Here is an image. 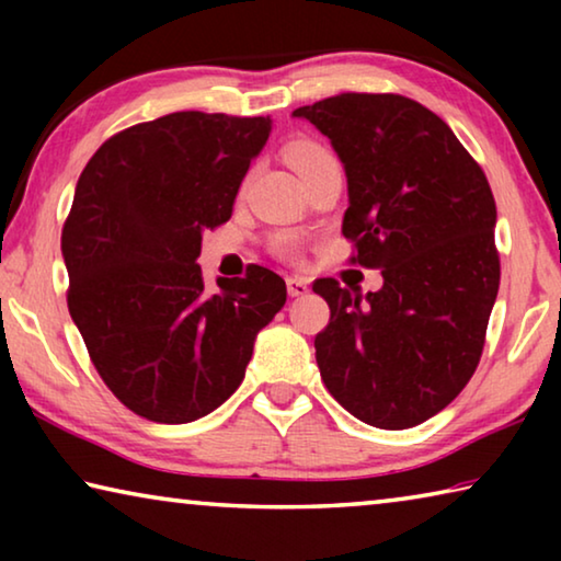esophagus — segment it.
<instances>
[{
	"instance_id": "1",
	"label": "esophagus",
	"mask_w": 561,
	"mask_h": 561,
	"mask_svg": "<svg viewBox=\"0 0 561 561\" xmlns=\"http://www.w3.org/2000/svg\"><path fill=\"white\" fill-rule=\"evenodd\" d=\"M287 291H289V297H304V294L309 291V279L287 277Z\"/></svg>"
}]
</instances>
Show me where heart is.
Here are the masks:
<instances>
[{
  "instance_id": "1",
  "label": "heart",
  "mask_w": 561,
  "mask_h": 561,
  "mask_svg": "<svg viewBox=\"0 0 561 561\" xmlns=\"http://www.w3.org/2000/svg\"><path fill=\"white\" fill-rule=\"evenodd\" d=\"M327 158H331L329 150L324 146H319V144H311V140H297V144H291L287 148L289 165L297 170L299 175L304 173V170H309L311 165H317V163H321V160H327ZM299 244H301L299 237L291 234V232L277 234L272 240L274 252H277L279 257H297Z\"/></svg>"
}]
</instances>
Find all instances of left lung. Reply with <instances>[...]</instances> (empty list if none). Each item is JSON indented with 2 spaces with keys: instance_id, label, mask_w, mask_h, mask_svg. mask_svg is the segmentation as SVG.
<instances>
[{
  "instance_id": "1",
  "label": "left lung",
  "mask_w": 561,
  "mask_h": 561,
  "mask_svg": "<svg viewBox=\"0 0 561 561\" xmlns=\"http://www.w3.org/2000/svg\"><path fill=\"white\" fill-rule=\"evenodd\" d=\"M341 158L351 264L381 270L360 297L317 279L331 317L314 339L329 393L374 428L440 413L480 364L500 289L495 197L448 123L398 93H339L294 111Z\"/></svg>"
}]
</instances>
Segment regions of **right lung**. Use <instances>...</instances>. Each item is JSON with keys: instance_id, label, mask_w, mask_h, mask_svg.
Wrapping results in <instances>:
<instances>
[{"instance_id": "1", "label": "right lung", "mask_w": 561, "mask_h": 561, "mask_svg": "<svg viewBox=\"0 0 561 561\" xmlns=\"http://www.w3.org/2000/svg\"><path fill=\"white\" fill-rule=\"evenodd\" d=\"M270 130V116L168 113L111 136L76 183L66 301L103 383L140 417L175 425L222 405L287 301L260 264L210 289L195 262Z\"/></svg>"}]
</instances>
